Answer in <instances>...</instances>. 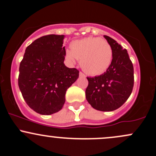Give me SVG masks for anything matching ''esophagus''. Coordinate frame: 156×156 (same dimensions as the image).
Returning a JSON list of instances; mask_svg holds the SVG:
<instances>
[{"label":"esophagus","mask_w":156,"mask_h":156,"mask_svg":"<svg viewBox=\"0 0 156 156\" xmlns=\"http://www.w3.org/2000/svg\"><path fill=\"white\" fill-rule=\"evenodd\" d=\"M79 76L80 77H85V75H84V74H83V73L80 72V73H79Z\"/></svg>","instance_id":"esophagus-1"}]
</instances>
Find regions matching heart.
Listing matches in <instances>:
<instances>
[{
  "mask_svg": "<svg viewBox=\"0 0 156 156\" xmlns=\"http://www.w3.org/2000/svg\"><path fill=\"white\" fill-rule=\"evenodd\" d=\"M66 58L71 64L77 59L88 75H99L104 73L111 65L113 50L109 42L99 37H89L74 40L70 49L66 50Z\"/></svg>",
  "mask_w": 156,
  "mask_h": 156,
  "instance_id": "obj_1",
  "label": "heart"
}]
</instances>
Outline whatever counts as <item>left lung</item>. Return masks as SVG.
I'll list each match as a JSON object with an SVG mask.
<instances>
[{
    "mask_svg": "<svg viewBox=\"0 0 156 156\" xmlns=\"http://www.w3.org/2000/svg\"><path fill=\"white\" fill-rule=\"evenodd\" d=\"M111 45L113 59L111 65L99 76L87 78L86 99L96 110L112 111L126 102L134 86V68L127 50L114 39L104 36Z\"/></svg>",
    "mask_w": 156,
    "mask_h": 156,
    "instance_id": "left-lung-1",
    "label": "left lung"
}]
</instances>
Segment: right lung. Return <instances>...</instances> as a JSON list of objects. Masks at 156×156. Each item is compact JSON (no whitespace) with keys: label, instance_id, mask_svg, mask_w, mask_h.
Segmentation results:
<instances>
[{"label":"right lung","instance_id":"right-lung-1","mask_svg":"<svg viewBox=\"0 0 156 156\" xmlns=\"http://www.w3.org/2000/svg\"><path fill=\"white\" fill-rule=\"evenodd\" d=\"M64 35L44 36L27 47L19 66V87L27 105L42 115L62 109L67 89L79 71L64 64Z\"/></svg>","mask_w":156,"mask_h":156}]
</instances>
